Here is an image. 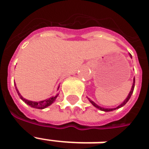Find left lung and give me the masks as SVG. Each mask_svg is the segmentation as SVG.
<instances>
[{"label":"left lung","instance_id":"left-lung-1","mask_svg":"<svg viewBox=\"0 0 149 149\" xmlns=\"http://www.w3.org/2000/svg\"><path fill=\"white\" fill-rule=\"evenodd\" d=\"M130 56V58H132V56L130 53H129ZM134 85H135V78H134V80H133V85H132V87H131V89H130V92L129 93V94H128V96H127V97H126V99L123 101V103H122L121 104H119L118 106V107H116V108H103V107H100V106H99V105H97V104L95 102H93V100H90L89 98H88V100H89V102L91 103L94 106L95 108H97V109H99V110L100 111H105V112H108V111H114V110H116V109H118V108H122V107H123L124 105L126 104V103L128 102V100H130V97H131V95L133 94V92H134Z\"/></svg>","mask_w":149,"mask_h":149}]
</instances>
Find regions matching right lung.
Here are the masks:
<instances>
[{
	"mask_svg": "<svg viewBox=\"0 0 149 149\" xmlns=\"http://www.w3.org/2000/svg\"><path fill=\"white\" fill-rule=\"evenodd\" d=\"M15 86L16 92H17L19 97H20V99L23 100V101H24L26 104L29 105L30 107L33 108H37V109H44V108L50 106V105L52 104V103L55 102L56 99L58 96H59V93H57L56 96H52V97H51L50 98H48V99H46V100H41V101H32V100H26V99H25V98H23V96L19 93V90H18L17 87H16V85H15ZM59 88H60V86H58L57 90L59 89Z\"/></svg>",
	"mask_w": 149,
	"mask_h": 149,
	"instance_id": "add662e5",
	"label": "right lung"
}]
</instances>
